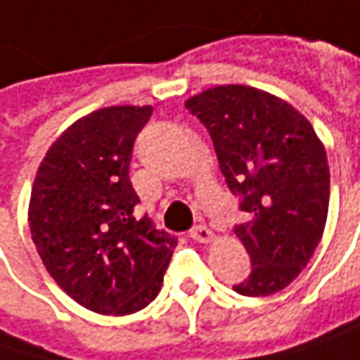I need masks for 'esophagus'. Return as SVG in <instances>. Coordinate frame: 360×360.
<instances>
[{"label":"esophagus","mask_w":360,"mask_h":360,"mask_svg":"<svg viewBox=\"0 0 360 360\" xmlns=\"http://www.w3.org/2000/svg\"><path fill=\"white\" fill-rule=\"evenodd\" d=\"M189 236H191L195 243H212V240H214V232H212L207 226H195V228L189 232Z\"/></svg>","instance_id":"34e87169"}]
</instances>
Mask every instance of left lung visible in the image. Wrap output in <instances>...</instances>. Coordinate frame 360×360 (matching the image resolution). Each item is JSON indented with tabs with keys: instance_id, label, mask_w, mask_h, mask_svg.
<instances>
[{
	"instance_id": "1",
	"label": "left lung",
	"mask_w": 360,
	"mask_h": 360,
	"mask_svg": "<svg viewBox=\"0 0 360 360\" xmlns=\"http://www.w3.org/2000/svg\"><path fill=\"white\" fill-rule=\"evenodd\" d=\"M185 108L207 128L220 171L246 214L234 232L252 269L234 291L261 297L285 289L309 263L326 226L324 144L293 105L255 87H212Z\"/></svg>"
}]
</instances>
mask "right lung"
<instances>
[{
  "instance_id": "obj_1",
  "label": "right lung",
  "mask_w": 360,
  "mask_h": 360,
  "mask_svg": "<svg viewBox=\"0 0 360 360\" xmlns=\"http://www.w3.org/2000/svg\"><path fill=\"white\" fill-rule=\"evenodd\" d=\"M150 116V105H114L77 120L34 179L28 222L42 263L79 306L105 316L148 306L177 246L134 212L130 160Z\"/></svg>"
}]
</instances>
